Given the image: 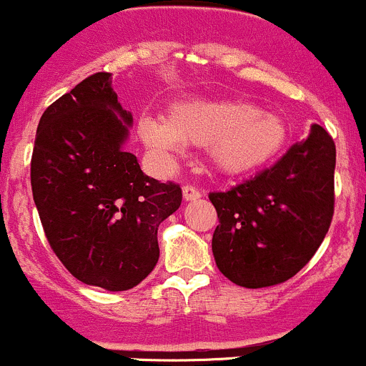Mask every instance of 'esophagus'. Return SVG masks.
Instances as JSON below:
<instances>
[{"label": "esophagus", "mask_w": 366, "mask_h": 366, "mask_svg": "<svg viewBox=\"0 0 366 366\" xmlns=\"http://www.w3.org/2000/svg\"><path fill=\"white\" fill-rule=\"evenodd\" d=\"M182 193H184V200H186V202L198 200V198L202 197V193L194 186H184Z\"/></svg>", "instance_id": "34e87169"}]
</instances>
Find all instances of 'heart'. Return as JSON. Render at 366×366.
Wrapping results in <instances>:
<instances>
[{
    "label": "heart",
    "instance_id": "heart-1",
    "mask_svg": "<svg viewBox=\"0 0 366 366\" xmlns=\"http://www.w3.org/2000/svg\"><path fill=\"white\" fill-rule=\"evenodd\" d=\"M139 137L162 155H177L184 143L209 147L212 164L243 175L272 161L288 130L279 116L243 102H186L169 107L166 119L141 118Z\"/></svg>",
    "mask_w": 366,
    "mask_h": 366
}]
</instances>
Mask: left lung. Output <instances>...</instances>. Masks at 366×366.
<instances>
[{
  "mask_svg": "<svg viewBox=\"0 0 366 366\" xmlns=\"http://www.w3.org/2000/svg\"><path fill=\"white\" fill-rule=\"evenodd\" d=\"M335 166V141L313 125L273 166L209 193L219 219L212 234L219 272L244 288H268L299 273L331 227Z\"/></svg>",
  "mask_w": 366,
  "mask_h": 366,
  "instance_id": "1",
  "label": "left lung"
}]
</instances>
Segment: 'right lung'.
<instances>
[{
	"label": "right lung",
	"instance_id": "1",
	"mask_svg": "<svg viewBox=\"0 0 366 366\" xmlns=\"http://www.w3.org/2000/svg\"><path fill=\"white\" fill-rule=\"evenodd\" d=\"M130 123L112 74L94 73L46 109L30 162L51 250L73 277L109 292L148 277L159 261V225L182 202L179 184L144 175L122 148Z\"/></svg>",
	"mask_w": 366,
	"mask_h": 366
}]
</instances>
